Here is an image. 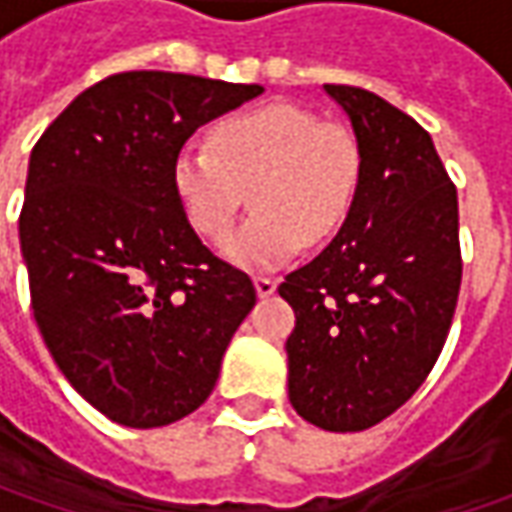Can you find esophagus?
<instances>
[{"instance_id":"1","label":"esophagus","mask_w":512,"mask_h":512,"mask_svg":"<svg viewBox=\"0 0 512 512\" xmlns=\"http://www.w3.org/2000/svg\"><path fill=\"white\" fill-rule=\"evenodd\" d=\"M253 285H256L259 299H267V296H273V293H276V279H270V276H256V279H253Z\"/></svg>"}]
</instances>
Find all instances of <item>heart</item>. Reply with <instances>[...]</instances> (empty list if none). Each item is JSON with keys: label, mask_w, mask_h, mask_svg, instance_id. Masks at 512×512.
I'll return each mask as SVG.
<instances>
[{"label": "heart", "mask_w": 512, "mask_h": 512, "mask_svg": "<svg viewBox=\"0 0 512 512\" xmlns=\"http://www.w3.org/2000/svg\"><path fill=\"white\" fill-rule=\"evenodd\" d=\"M362 148L353 130L319 122L310 110L273 102L230 116L210 130V148L176 150L170 182L187 225L219 239L250 187L253 216L222 242L242 267H276L307 242L344 225L359 193Z\"/></svg>", "instance_id": "heart-1"}]
</instances>
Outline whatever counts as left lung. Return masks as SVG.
I'll use <instances>...</instances> for the list:
<instances>
[{
	"label": "left lung",
	"instance_id": "obj_1",
	"mask_svg": "<svg viewBox=\"0 0 512 512\" xmlns=\"http://www.w3.org/2000/svg\"><path fill=\"white\" fill-rule=\"evenodd\" d=\"M362 148L359 193L333 242L287 273L296 313L287 396L322 430L399 410L442 353L462 285L459 199L430 133L382 96L325 85Z\"/></svg>",
	"mask_w": 512,
	"mask_h": 512
}]
</instances>
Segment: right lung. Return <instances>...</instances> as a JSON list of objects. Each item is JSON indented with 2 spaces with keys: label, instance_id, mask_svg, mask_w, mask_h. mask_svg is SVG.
I'll list each match as a JSON object with an SVG mask.
<instances>
[{
  "label": "right lung",
  "instance_id": "1",
  "mask_svg": "<svg viewBox=\"0 0 512 512\" xmlns=\"http://www.w3.org/2000/svg\"><path fill=\"white\" fill-rule=\"evenodd\" d=\"M262 90L116 73L79 93L30 153L19 245L33 319L110 422L148 430L193 413L256 305L250 276L187 225L170 165L193 130Z\"/></svg>",
  "mask_w": 512,
  "mask_h": 512
}]
</instances>
